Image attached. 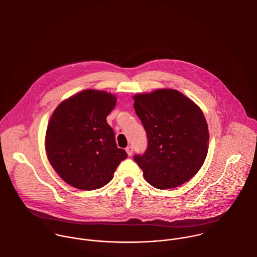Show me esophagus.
I'll return each mask as SVG.
<instances>
[{
	"label": "esophagus",
	"mask_w": 257,
	"mask_h": 257,
	"mask_svg": "<svg viewBox=\"0 0 257 257\" xmlns=\"http://www.w3.org/2000/svg\"><path fill=\"white\" fill-rule=\"evenodd\" d=\"M125 150H126V152H127V154H128L129 156L132 155V153H133V147H132V146H127Z\"/></svg>",
	"instance_id": "34e87169"
}]
</instances>
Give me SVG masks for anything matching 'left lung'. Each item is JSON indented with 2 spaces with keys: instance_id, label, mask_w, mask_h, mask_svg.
Listing matches in <instances>:
<instances>
[{
  "instance_id": "left-lung-1",
  "label": "left lung",
  "mask_w": 257,
  "mask_h": 257,
  "mask_svg": "<svg viewBox=\"0 0 257 257\" xmlns=\"http://www.w3.org/2000/svg\"><path fill=\"white\" fill-rule=\"evenodd\" d=\"M133 100L148 138L146 152L134 156L145 180L159 189L187 182L208 152L209 132L202 110L174 89L136 94Z\"/></svg>"
}]
</instances>
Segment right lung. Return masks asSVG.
Segmentation results:
<instances>
[{
  "instance_id": "1",
  "label": "right lung",
  "mask_w": 257,
  "mask_h": 257,
  "mask_svg": "<svg viewBox=\"0 0 257 257\" xmlns=\"http://www.w3.org/2000/svg\"><path fill=\"white\" fill-rule=\"evenodd\" d=\"M116 102L111 93L87 89L62 101L53 112L46 131V154L69 185L81 190L101 188L126 159L106 120Z\"/></svg>"
}]
</instances>
